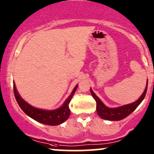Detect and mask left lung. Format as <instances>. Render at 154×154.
I'll return each mask as SVG.
<instances>
[{
	"instance_id": "obj_1",
	"label": "left lung",
	"mask_w": 154,
	"mask_h": 154,
	"mask_svg": "<svg viewBox=\"0 0 154 154\" xmlns=\"http://www.w3.org/2000/svg\"><path fill=\"white\" fill-rule=\"evenodd\" d=\"M147 88H148V82H147L146 87L144 90V92L142 94V95L138 100L134 102V103L122 106L116 107V108H109V107H107L98 98V97L96 96V95L94 93L92 89H90V92L92 97H94V99L96 101V111L99 116L101 117L102 119L107 120H120L128 116L141 103L143 99L145 98V95H146Z\"/></svg>"
}]
</instances>
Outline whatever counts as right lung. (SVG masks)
<instances>
[{
    "label": "right lung",
    "mask_w": 154,
    "mask_h": 154,
    "mask_svg": "<svg viewBox=\"0 0 154 154\" xmlns=\"http://www.w3.org/2000/svg\"><path fill=\"white\" fill-rule=\"evenodd\" d=\"M13 87H14V96H15L18 105L28 116L42 124L49 125H57L64 123L70 116V110L69 109V103H70L72 97L73 96L74 93L76 90L78 85L74 87L70 95L64 101L63 105L60 108L54 110L40 109H37L32 106L27 102L25 101L23 99L20 97V95L17 92V89H16L14 82L13 83Z\"/></svg>",
    "instance_id": "obj_1"
}]
</instances>
